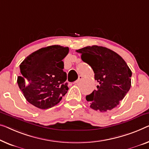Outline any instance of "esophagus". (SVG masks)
Instances as JSON below:
<instances>
[{
	"mask_svg": "<svg viewBox=\"0 0 149 149\" xmlns=\"http://www.w3.org/2000/svg\"><path fill=\"white\" fill-rule=\"evenodd\" d=\"M83 79V77H82L81 75H79V77H78V79H77V80L75 81L74 82V84H77L78 83H79V82H80V81H81V79Z\"/></svg>",
	"mask_w": 149,
	"mask_h": 149,
	"instance_id": "34e87169",
	"label": "esophagus"
}]
</instances>
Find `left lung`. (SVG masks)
<instances>
[{"label":"left lung","instance_id":"left-lung-1","mask_svg":"<svg viewBox=\"0 0 149 149\" xmlns=\"http://www.w3.org/2000/svg\"><path fill=\"white\" fill-rule=\"evenodd\" d=\"M82 61L91 66L97 90L86 96L90 108L106 112L117 106L131 86L132 72L125 61L116 52L101 46H88L76 50Z\"/></svg>","mask_w":149,"mask_h":149}]
</instances>
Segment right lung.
Returning a JSON list of instances; mask_svg holds the SVG:
<instances>
[{
  "instance_id": "add662e5",
  "label": "right lung",
  "mask_w": 149,
  "mask_h": 149,
  "mask_svg": "<svg viewBox=\"0 0 149 149\" xmlns=\"http://www.w3.org/2000/svg\"><path fill=\"white\" fill-rule=\"evenodd\" d=\"M68 47L52 45L32 53L20 64L17 83L26 100L40 109L56 105L68 92L62 61Z\"/></svg>"
}]
</instances>
